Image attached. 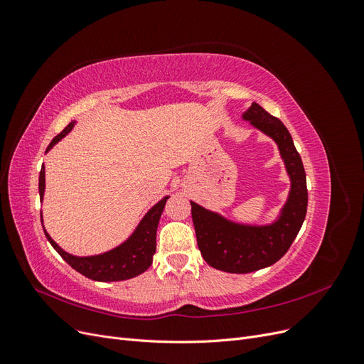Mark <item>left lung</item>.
<instances>
[{
  "mask_svg": "<svg viewBox=\"0 0 364 364\" xmlns=\"http://www.w3.org/2000/svg\"><path fill=\"white\" fill-rule=\"evenodd\" d=\"M241 118L277 142L290 178V191L279 215L269 225L232 222L191 202L197 246L203 259L228 273H250L281 259L299 234L308 205L305 170L287 127L258 103H252Z\"/></svg>",
  "mask_w": 364,
  "mask_h": 364,
  "instance_id": "8db88e82",
  "label": "left lung"
}]
</instances>
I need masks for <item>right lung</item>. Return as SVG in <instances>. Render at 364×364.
I'll return each instance as SVG.
<instances>
[{"label": "right lung", "instance_id": "obj_1", "mask_svg": "<svg viewBox=\"0 0 364 364\" xmlns=\"http://www.w3.org/2000/svg\"><path fill=\"white\" fill-rule=\"evenodd\" d=\"M74 124L75 121H71V123L50 142L46 153H48L54 146H56L63 136H67L73 130ZM43 193H46V167L42 165V170L39 173L41 202L43 200ZM168 197L170 196H165L164 199H161L156 205H153L149 209L147 214L142 217L134 232H132V235L126 241H123L119 246L111 250L98 253V255L75 257L73 253L65 252L56 241L50 237L46 228H43V220L41 213L42 228L47 240L50 241V245L56 249L59 255L67 261L74 270L82 273L83 277L100 282L124 281L138 277V274L144 273L151 266L153 255H155L156 252V230L159 225V218Z\"/></svg>", "mask_w": 364, "mask_h": 364}]
</instances>
